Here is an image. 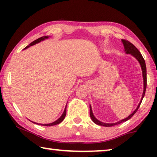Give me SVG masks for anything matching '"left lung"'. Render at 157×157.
<instances>
[{
	"mask_svg": "<svg viewBox=\"0 0 157 157\" xmlns=\"http://www.w3.org/2000/svg\"><path fill=\"white\" fill-rule=\"evenodd\" d=\"M121 41H122V43H123V45L124 47V51H125L126 54H130V55H132V56H134L135 59L138 61V62L141 66V71H142L143 80H144V91H143L142 96H141V101H140V102H139L138 106L136 107V109H135V110L133 111V112L131 113L128 117L125 118V119L121 120V121L116 122V123H112V124L104 123V122L101 121H99V120H98L97 119H96V118L94 117L93 111H92L91 106L90 105V117H91L92 121H93L94 123H95L96 124H97V125H100V126H113L117 125V124H121V123H122V122L128 121V119H130L131 118H132L133 116L136 113L137 110H138V109L139 108V106H140V104H141V101H142L144 96V95H145L146 89H147V67H146V63H145L144 59L143 56H141V53L139 52V51L134 46V45L132 44V43H130L129 41H128V40H124V39H122Z\"/></svg>",
	"mask_w": 157,
	"mask_h": 157,
	"instance_id": "obj_1",
	"label": "left lung"
}]
</instances>
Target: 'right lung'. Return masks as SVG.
I'll return each mask as SVG.
<instances>
[{
  "label": "right lung",
  "mask_w": 157,
  "mask_h": 157,
  "mask_svg": "<svg viewBox=\"0 0 157 157\" xmlns=\"http://www.w3.org/2000/svg\"><path fill=\"white\" fill-rule=\"evenodd\" d=\"M49 37H50V36H43V37H40V38H38V39L35 40H34V41L31 42V44H30L29 45V46H27L26 47H25V48L24 49H23V50H25V49L29 48L30 46H33V45H35V44H38V43L43 41V40H44L45 39H47V38H48ZM66 105H67V104H66ZM66 115V107H65V109H64V111H63V113H62V115L61 116V117H60V118H59V119H58L56 120V121H53V122H52V123H50V124H39V125L46 126H51L57 125V124H60V123H61V122H62V121H63V119H64V118H65ZM32 122H33V123H34V124H38V123H36V122H33V121H32Z\"/></svg>",
  "instance_id": "obj_1"
}]
</instances>
